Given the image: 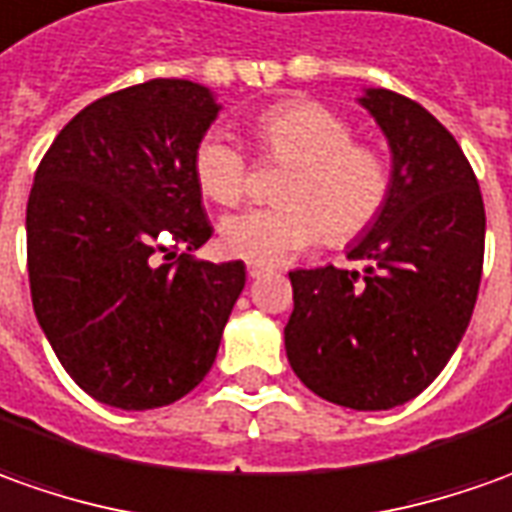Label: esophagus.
I'll list each match as a JSON object with an SVG mask.
<instances>
[{
  "label": "esophagus",
  "instance_id": "esophagus-1",
  "mask_svg": "<svg viewBox=\"0 0 512 512\" xmlns=\"http://www.w3.org/2000/svg\"><path fill=\"white\" fill-rule=\"evenodd\" d=\"M264 273H267V267H264V264H253V262L248 264V276H250V279H262Z\"/></svg>",
  "mask_w": 512,
  "mask_h": 512
}]
</instances>
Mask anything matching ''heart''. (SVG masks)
<instances>
[{
	"label": "heart",
	"mask_w": 512,
	"mask_h": 512,
	"mask_svg": "<svg viewBox=\"0 0 512 512\" xmlns=\"http://www.w3.org/2000/svg\"><path fill=\"white\" fill-rule=\"evenodd\" d=\"M264 157L290 166L279 185V208L242 211L219 225L228 256L253 264H284L318 239L349 245L369 231L389 200L392 174L383 154L355 143L352 126L335 109L290 101L253 123ZM205 200L231 208L248 191V160L225 132H205L191 160Z\"/></svg>",
	"instance_id": "1"
}]
</instances>
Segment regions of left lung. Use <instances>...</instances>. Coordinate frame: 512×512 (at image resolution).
<instances>
[{
    "mask_svg": "<svg viewBox=\"0 0 512 512\" xmlns=\"http://www.w3.org/2000/svg\"><path fill=\"white\" fill-rule=\"evenodd\" d=\"M392 152L377 222L349 245L363 273L293 270L284 349L298 380L329 403L383 411L445 369L482 281L485 205L468 157L428 109L392 89H363Z\"/></svg>",
    "mask_w": 512,
    "mask_h": 512,
    "instance_id": "left-lung-1",
    "label": "left lung"
}]
</instances>
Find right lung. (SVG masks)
<instances>
[{"label": "right lung", "mask_w": 512, "mask_h": 512, "mask_svg": "<svg viewBox=\"0 0 512 512\" xmlns=\"http://www.w3.org/2000/svg\"><path fill=\"white\" fill-rule=\"evenodd\" d=\"M219 109L202 84L154 78L81 109L39 163L27 200L33 310L98 403L168 406L214 366L245 287L242 262L188 256L214 233L191 160Z\"/></svg>", "instance_id": "add662e5"}]
</instances>
